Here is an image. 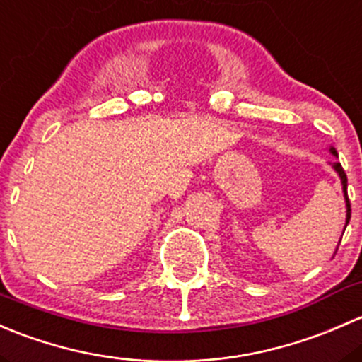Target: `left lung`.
Here are the masks:
<instances>
[{"label": "left lung", "mask_w": 362, "mask_h": 362, "mask_svg": "<svg viewBox=\"0 0 362 362\" xmlns=\"http://www.w3.org/2000/svg\"><path fill=\"white\" fill-rule=\"evenodd\" d=\"M329 153L333 156H338L337 150H334L333 146H329ZM334 169V173L338 174V177H340L341 181V192H344V197H345V207H347V218H345V228H347L349 221H350V202H349V195H347V174H345L344 167H341L340 162H333L331 163Z\"/></svg>", "instance_id": "8db88e82"}]
</instances>
